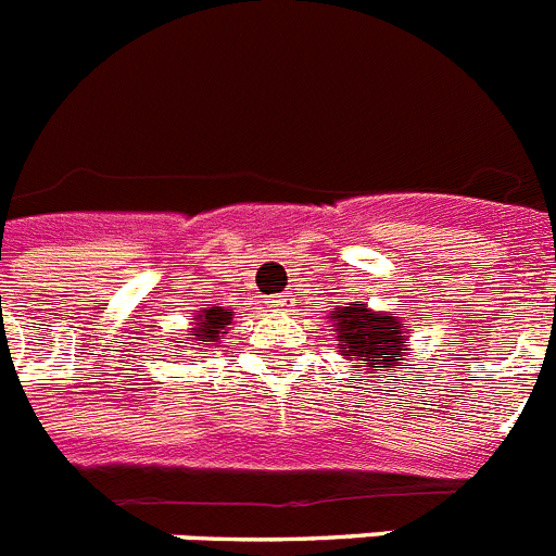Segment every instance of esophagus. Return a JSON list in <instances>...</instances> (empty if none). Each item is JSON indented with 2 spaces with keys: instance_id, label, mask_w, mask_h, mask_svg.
<instances>
[{
  "instance_id": "1",
  "label": "esophagus",
  "mask_w": 556,
  "mask_h": 556,
  "mask_svg": "<svg viewBox=\"0 0 556 556\" xmlns=\"http://www.w3.org/2000/svg\"><path fill=\"white\" fill-rule=\"evenodd\" d=\"M267 303H269V308H273V312H289V308L294 306V294L292 292L273 294Z\"/></svg>"
}]
</instances>
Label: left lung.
Wrapping results in <instances>:
<instances>
[{
	"label": "left lung",
	"instance_id": "8db88e82",
	"mask_svg": "<svg viewBox=\"0 0 556 556\" xmlns=\"http://www.w3.org/2000/svg\"><path fill=\"white\" fill-rule=\"evenodd\" d=\"M331 331L337 333L339 356L365 370L367 378H378L376 372L392 376L404 367L409 353V323L390 312H372L362 301L337 306L331 314Z\"/></svg>",
	"mask_w": 556,
	"mask_h": 556
}]
</instances>
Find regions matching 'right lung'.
I'll list each match as a JSON object with an SVG mask.
<instances>
[{
	"instance_id": "obj_1",
	"label": "right lung",
	"mask_w": 556,
	"mask_h": 556,
	"mask_svg": "<svg viewBox=\"0 0 556 556\" xmlns=\"http://www.w3.org/2000/svg\"><path fill=\"white\" fill-rule=\"evenodd\" d=\"M233 326V312L225 306H208L200 314H194L189 331L184 333L186 345H198V351H208V348H219L225 333Z\"/></svg>"
}]
</instances>
